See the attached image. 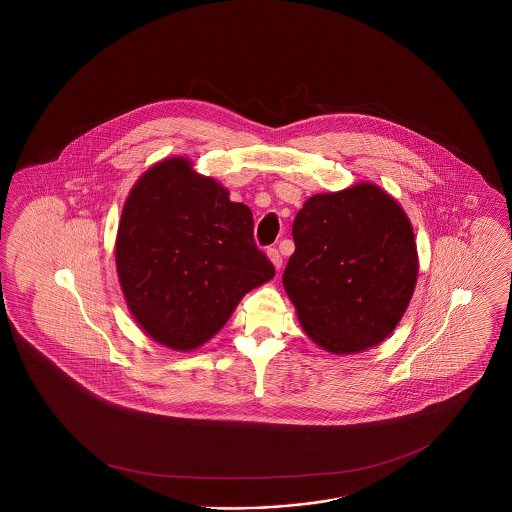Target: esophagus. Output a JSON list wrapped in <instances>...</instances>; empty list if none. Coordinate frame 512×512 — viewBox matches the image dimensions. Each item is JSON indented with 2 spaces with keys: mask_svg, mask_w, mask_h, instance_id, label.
I'll use <instances>...</instances> for the list:
<instances>
[{
  "mask_svg": "<svg viewBox=\"0 0 512 512\" xmlns=\"http://www.w3.org/2000/svg\"><path fill=\"white\" fill-rule=\"evenodd\" d=\"M266 255H268L270 263L274 264V268L279 270V268H281V263H283V259H281V255H279L278 249L270 248L268 251H266Z\"/></svg>",
  "mask_w": 512,
  "mask_h": 512,
  "instance_id": "1",
  "label": "esophagus"
}]
</instances>
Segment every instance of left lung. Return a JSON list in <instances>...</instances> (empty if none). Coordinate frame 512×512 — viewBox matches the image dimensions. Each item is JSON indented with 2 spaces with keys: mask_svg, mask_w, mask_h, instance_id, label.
I'll return each mask as SVG.
<instances>
[{
  "mask_svg": "<svg viewBox=\"0 0 512 512\" xmlns=\"http://www.w3.org/2000/svg\"><path fill=\"white\" fill-rule=\"evenodd\" d=\"M283 287L302 328L328 353L379 345L400 323L419 276L413 227L381 187L313 195L293 223Z\"/></svg>",
  "mask_w": 512,
  "mask_h": 512,
  "instance_id": "obj_1",
  "label": "left lung"
}]
</instances>
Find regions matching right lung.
<instances>
[{
  "instance_id": "add662e5",
  "label": "right lung",
  "mask_w": 512,
  "mask_h": 512,
  "mask_svg": "<svg viewBox=\"0 0 512 512\" xmlns=\"http://www.w3.org/2000/svg\"><path fill=\"white\" fill-rule=\"evenodd\" d=\"M171 157L144 172L122 210L116 270L152 340L191 351L214 338L251 289L274 278L253 214L216 180Z\"/></svg>"
}]
</instances>
